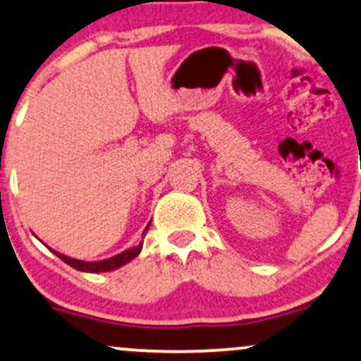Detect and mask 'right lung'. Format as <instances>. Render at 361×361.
I'll return each mask as SVG.
<instances>
[{
	"label": "right lung",
	"instance_id": "right-lung-1",
	"mask_svg": "<svg viewBox=\"0 0 361 361\" xmlns=\"http://www.w3.org/2000/svg\"><path fill=\"white\" fill-rule=\"evenodd\" d=\"M147 227H149V224H147ZM146 227V230H147ZM145 230V232H146ZM142 249V242L136 247H133V249H128L124 252H121V254L114 255V257H109L106 260H95V262H85V260H77V259H72V257H67V255L60 254V252L56 250H51L56 257H60L63 260L65 264H68V266L77 269V271H82V272H109V271H114V269H119L123 267L124 264L131 262L133 259H136L139 255V252Z\"/></svg>",
	"mask_w": 361,
	"mask_h": 361
}]
</instances>
